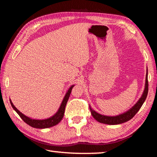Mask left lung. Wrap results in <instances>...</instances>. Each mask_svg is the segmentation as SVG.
Instances as JSON below:
<instances>
[{
  "label": "left lung",
  "instance_id": "obj_1",
  "mask_svg": "<svg viewBox=\"0 0 157 157\" xmlns=\"http://www.w3.org/2000/svg\"><path fill=\"white\" fill-rule=\"evenodd\" d=\"M148 93V80H147V70L146 73V78H145V89H144L142 96L138 99V101L136 103L134 106H133L129 110L123 113L122 114H120L115 116H108V115H101L96 112L95 110L92 109V107L90 106V110L91 114L94 119L97 122L103 124H109V125H115L122 124V123L126 122L129 121L133 116L137 113L138 110H140L141 106H143V103L145 102L146 97H147Z\"/></svg>",
  "mask_w": 157,
  "mask_h": 157
}]
</instances>
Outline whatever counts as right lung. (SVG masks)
Instances as JSON below:
<instances>
[{"label": "right lung", "mask_w": 157, "mask_h": 157, "mask_svg": "<svg viewBox=\"0 0 157 157\" xmlns=\"http://www.w3.org/2000/svg\"><path fill=\"white\" fill-rule=\"evenodd\" d=\"M74 86V85L71 86L70 88L68 89L67 92H66L65 95L64 97L63 101H62L60 106L58 110V111L56 112L54 115H52V116L48 118H47V119L36 120V119H33L31 117H28L24 114H23L21 112H20L19 110L14 106V105L12 104L11 99H10V101L12 108H13L15 111L17 113L18 115L21 117V119L24 120L26 124L30 125V127H32L33 128H37V129H46V128L52 127L53 126H56V124H58V123L61 121L62 119H63V117L64 116V113H65L66 104L67 103L69 95H70L71 94V90H72Z\"/></svg>", "instance_id": "add662e5"}]
</instances>
